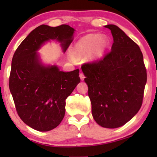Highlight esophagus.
I'll return each instance as SVG.
<instances>
[{"mask_svg":"<svg viewBox=\"0 0 157 157\" xmlns=\"http://www.w3.org/2000/svg\"><path fill=\"white\" fill-rule=\"evenodd\" d=\"M80 80H84V79H85V76H84V75L82 73H80Z\"/></svg>","mask_w":157,"mask_h":157,"instance_id":"esophagus-1","label":"esophagus"}]
</instances>
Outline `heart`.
<instances>
[{
	"instance_id": "heart-1",
	"label": "heart",
	"mask_w": 157,
	"mask_h": 157,
	"mask_svg": "<svg viewBox=\"0 0 157 157\" xmlns=\"http://www.w3.org/2000/svg\"><path fill=\"white\" fill-rule=\"evenodd\" d=\"M109 46V39L105 35L89 34L75 44L71 50L70 59L86 57V61L94 63L103 58Z\"/></svg>"
}]
</instances>
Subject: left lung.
<instances>
[{
	"mask_svg": "<svg viewBox=\"0 0 157 157\" xmlns=\"http://www.w3.org/2000/svg\"><path fill=\"white\" fill-rule=\"evenodd\" d=\"M112 34L111 51L103 60L84 64L91 112L98 125L117 128L137 113L143 100L147 73L138 45L117 26H105Z\"/></svg>",
	"mask_w": 157,
	"mask_h": 157,
	"instance_id": "1",
	"label": "left lung"
}]
</instances>
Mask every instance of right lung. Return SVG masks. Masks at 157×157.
I'll return each instance as SVG.
<instances>
[{
    "instance_id": "obj_1",
    "label": "right lung",
    "mask_w": 157,
    "mask_h": 157,
    "mask_svg": "<svg viewBox=\"0 0 157 157\" xmlns=\"http://www.w3.org/2000/svg\"><path fill=\"white\" fill-rule=\"evenodd\" d=\"M75 30L68 25H40L27 35L12 60L10 90L24 123L39 131L59 125L66 112V99L80 82L79 69L64 72L57 64H45L39 51L46 43H60L65 53Z\"/></svg>"
}]
</instances>
